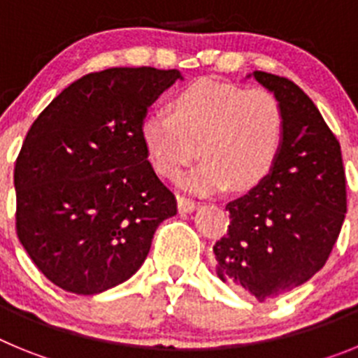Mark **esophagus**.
Returning <instances> with one entry per match:
<instances>
[{
	"label": "esophagus",
	"instance_id": "1",
	"mask_svg": "<svg viewBox=\"0 0 358 358\" xmlns=\"http://www.w3.org/2000/svg\"><path fill=\"white\" fill-rule=\"evenodd\" d=\"M177 208L181 213H188V211H194L197 208V202L188 197H177Z\"/></svg>",
	"mask_w": 358,
	"mask_h": 358
}]
</instances>
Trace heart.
Masks as SVG:
<instances>
[{"mask_svg": "<svg viewBox=\"0 0 358 358\" xmlns=\"http://www.w3.org/2000/svg\"><path fill=\"white\" fill-rule=\"evenodd\" d=\"M170 115L152 113L141 140L152 166L173 179L197 156L202 163L181 179L199 195L251 189L273 172L280 156L285 115L276 94L262 87L211 78L189 82L170 98Z\"/></svg>", "mask_w": 358, "mask_h": 358, "instance_id": "b5f03b06", "label": "heart"}]
</instances>
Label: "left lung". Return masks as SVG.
I'll return each mask as SVG.
<instances>
[{
    "label": "left lung",
    "mask_w": 358,
    "mask_h": 358,
    "mask_svg": "<svg viewBox=\"0 0 358 358\" xmlns=\"http://www.w3.org/2000/svg\"><path fill=\"white\" fill-rule=\"evenodd\" d=\"M285 115V134L273 172L248 195L227 202V235L213 245L217 274L260 301L321 271L346 217L341 145L299 85L255 71Z\"/></svg>",
    "instance_id": "8db88e82"
}]
</instances>
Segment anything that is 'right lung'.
<instances>
[{"label":"right lung","instance_id":"1","mask_svg":"<svg viewBox=\"0 0 358 358\" xmlns=\"http://www.w3.org/2000/svg\"><path fill=\"white\" fill-rule=\"evenodd\" d=\"M177 78L150 66L87 73L31 123L14 169L15 231L57 287L91 296L127 281L177 213L141 140L148 106Z\"/></svg>","mask_w":358,"mask_h":358}]
</instances>
